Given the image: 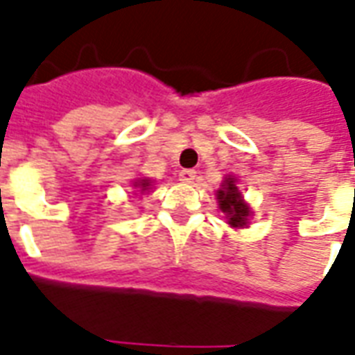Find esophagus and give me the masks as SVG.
I'll list each match as a JSON object with an SVG mask.
<instances>
[{
    "label": "esophagus",
    "instance_id": "34e87169",
    "mask_svg": "<svg viewBox=\"0 0 355 355\" xmlns=\"http://www.w3.org/2000/svg\"><path fill=\"white\" fill-rule=\"evenodd\" d=\"M196 177H198V173L193 169H182L178 173V178H180L182 182H186V184H192L193 180H196Z\"/></svg>",
    "mask_w": 355,
    "mask_h": 355
}]
</instances>
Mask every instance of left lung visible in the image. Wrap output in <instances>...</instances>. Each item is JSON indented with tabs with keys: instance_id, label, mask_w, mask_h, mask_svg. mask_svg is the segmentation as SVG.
I'll list each match as a JSON object with an SVG mask.
<instances>
[{
	"instance_id": "8db88e82",
	"label": "left lung",
	"mask_w": 355,
	"mask_h": 355,
	"mask_svg": "<svg viewBox=\"0 0 355 355\" xmlns=\"http://www.w3.org/2000/svg\"><path fill=\"white\" fill-rule=\"evenodd\" d=\"M216 201H218V207L223 211L228 224L234 228H241L247 226V220L251 216V209L243 201V196L236 186V178H224L223 188L216 190Z\"/></svg>"
}]
</instances>
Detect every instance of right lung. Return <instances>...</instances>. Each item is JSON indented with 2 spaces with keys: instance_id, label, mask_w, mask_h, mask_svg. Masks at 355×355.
Listing matches in <instances>:
<instances>
[{
  "instance_id": "obj_1",
  "label": "right lung",
  "mask_w": 355,
  "mask_h": 355,
  "mask_svg": "<svg viewBox=\"0 0 355 355\" xmlns=\"http://www.w3.org/2000/svg\"><path fill=\"white\" fill-rule=\"evenodd\" d=\"M132 186L135 188H139V192H146V190H150V186H152V182H150V178H140V180H137V182H132Z\"/></svg>"
}]
</instances>
